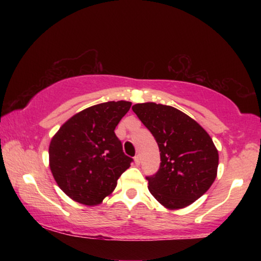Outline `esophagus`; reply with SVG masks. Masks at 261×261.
I'll return each mask as SVG.
<instances>
[{"label":"esophagus","mask_w":261,"mask_h":261,"mask_svg":"<svg viewBox=\"0 0 261 261\" xmlns=\"http://www.w3.org/2000/svg\"><path fill=\"white\" fill-rule=\"evenodd\" d=\"M140 162H141V159H140V155H135L134 156V163L137 164V165H140Z\"/></svg>","instance_id":"obj_1"}]
</instances>
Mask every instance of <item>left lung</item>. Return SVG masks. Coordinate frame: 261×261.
Returning <instances> with one entry per match:
<instances>
[{
    "label": "left lung",
    "mask_w": 261,
    "mask_h": 261,
    "mask_svg": "<svg viewBox=\"0 0 261 261\" xmlns=\"http://www.w3.org/2000/svg\"><path fill=\"white\" fill-rule=\"evenodd\" d=\"M158 144L160 166L147 176L148 190L169 209L190 205L212 187L219 153L209 134L173 107L138 103L132 107Z\"/></svg>",
    "instance_id": "8db88e82"
}]
</instances>
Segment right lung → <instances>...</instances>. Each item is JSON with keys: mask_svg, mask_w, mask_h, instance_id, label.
<instances>
[{"mask_svg": "<svg viewBox=\"0 0 261 261\" xmlns=\"http://www.w3.org/2000/svg\"><path fill=\"white\" fill-rule=\"evenodd\" d=\"M130 102H106L67 120L49 144V167L59 188L73 201L96 205L112 194L133 159L115 134Z\"/></svg>", "mask_w": 261, "mask_h": 261, "instance_id": "add662e5", "label": "right lung"}]
</instances>
